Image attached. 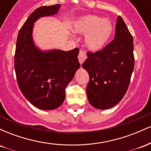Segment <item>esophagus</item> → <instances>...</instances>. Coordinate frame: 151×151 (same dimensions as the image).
Wrapping results in <instances>:
<instances>
[{
	"mask_svg": "<svg viewBox=\"0 0 151 151\" xmlns=\"http://www.w3.org/2000/svg\"><path fill=\"white\" fill-rule=\"evenodd\" d=\"M86 58V52L84 51H83V50H80V52H79V55H78V59H79V63L81 64H83V62L85 61Z\"/></svg>",
	"mask_w": 151,
	"mask_h": 151,
	"instance_id": "obj_1",
	"label": "esophagus"
}]
</instances>
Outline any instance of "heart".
I'll list each match as a JSON object with an SVG mask.
<instances>
[{"label": "heart", "instance_id": "1", "mask_svg": "<svg viewBox=\"0 0 151 151\" xmlns=\"http://www.w3.org/2000/svg\"><path fill=\"white\" fill-rule=\"evenodd\" d=\"M74 33L85 35L84 45L90 51L98 52L107 45L114 32V25L109 19L96 15L79 18L72 24Z\"/></svg>", "mask_w": 151, "mask_h": 151}]
</instances>
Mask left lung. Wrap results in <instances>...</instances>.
<instances>
[{
    "instance_id": "left-lung-1",
    "label": "left lung",
    "mask_w": 151,
    "mask_h": 151,
    "mask_svg": "<svg viewBox=\"0 0 151 151\" xmlns=\"http://www.w3.org/2000/svg\"><path fill=\"white\" fill-rule=\"evenodd\" d=\"M81 67L89 75L86 94L93 107L107 109L122 99L134 68V56L133 37L121 17L117 18L114 40L101 51L87 52Z\"/></svg>"
}]
</instances>
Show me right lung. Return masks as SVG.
I'll return each instance as SVG.
<instances>
[{
  "label": "right lung",
  "mask_w": 151,
  "mask_h": 151,
  "mask_svg": "<svg viewBox=\"0 0 151 151\" xmlns=\"http://www.w3.org/2000/svg\"><path fill=\"white\" fill-rule=\"evenodd\" d=\"M61 5L42 6L31 13L19 31L15 53V71L19 88L36 108L53 110L62 104L65 88L80 67L79 49L42 50L32 37L34 24L42 17L58 13Z\"/></svg>",
  "instance_id": "1"
}]
</instances>
